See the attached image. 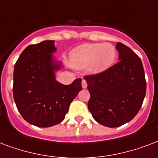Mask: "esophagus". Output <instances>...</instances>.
<instances>
[{"label":"esophagus","instance_id":"34e87169","mask_svg":"<svg viewBox=\"0 0 158 158\" xmlns=\"http://www.w3.org/2000/svg\"><path fill=\"white\" fill-rule=\"evenodd\" d=\"M87 86H88L87 82L85 81L84 79H83V80H82V88H83V89H86Z\"/></svg>","mask_w":158,"mask_h":158}]
</instances>
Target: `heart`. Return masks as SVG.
I'll return each mask as SVG.
<instances>
[{
    "label": "heart",
    "instance_id": "heart-1",
    "mask_svg": "<svg viewBox=\"0 0 158 158\" xmlns=\"http://www.w3.org/2000/svg\"><path fill=\"white\" fill-rule=\"evenodd\" d=\"M116 48L111 44H86L78 46L70 54L71 63L77 69L89 67L90 70H106L114 63Z\"/></svg>",
    "mask_w": 158,
    "mask_h": 158
}]
</instances>
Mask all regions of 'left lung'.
I'll return each mask as SVG.
<instances>
[{
	"label": "left lung",
	"instance_id": "obj_1",
	"mask_svg": "<svg viewBox=\"0 0 158 158\" xmlns=\"http://www.w3.org/2000/svg\"><path fill=\"white\" fill-rule=\"evenodd\" d=\"M119 61L100 74L84 77L90 98L88 108L100 124L117 127L130 122L140 110L146 94L141 59L129 47L118 43Z\"/></svg>",
	"mask_w": 158,
	"mask_h": 158
}]
</instances>
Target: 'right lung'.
I'll return each mask as SVG.
<instances>
[{
    "label": "right lung",
    "mask_w": 158,
    "mask_h": 158,
    "mask_svg": "<svg viewBox=\"0 0 158 158\" xmlns=\"http://www.w3.org/2000/svg\"><path fill=\"white\" fill-rule=\"evenodd\" d=\"M55 40L31 44L16 61L13 75L14 100L23 118L39 127H52L63 121L72 101L82 89L81 79L64 85L55 73L63 68L53 54Z\"/></svg>",
    "instance_id": "right-lung-1"
}]
</instances>
